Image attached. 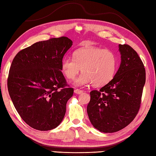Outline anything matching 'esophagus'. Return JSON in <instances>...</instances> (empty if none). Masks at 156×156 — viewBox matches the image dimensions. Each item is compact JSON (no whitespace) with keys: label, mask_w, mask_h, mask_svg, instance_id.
<instances>
[{"label":"esophagus","mask_w":156,"mask_h":156,"mask_svg":"<svg viewBox=\"0 0 156 156\" xmlns=\"http://www.w3.org/2000/svg\"><path fill=\"white\" fill-rule=\"evenodd\" d=\"M74 92H75L76 94H82L83 91V90H78V89H76L75 90H74Z\"/></svg>","instance_id":"1"}]
</instances>
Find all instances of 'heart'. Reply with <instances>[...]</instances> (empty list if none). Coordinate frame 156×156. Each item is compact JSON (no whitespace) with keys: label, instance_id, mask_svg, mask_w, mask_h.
I'll list each match as a JSON object with an SVG mask.
<instances>
[{"label":"heart","instance_id":"b5f03b06","mask_svg":"<svg viewBox=\"0 0 156 156\" xmlns=\"http://www.w3.org/2000/svg\"><path fill=\"white\" fill-rule=\"evenodd\" d=\"M117 69V58L112 51L96 47L81 48L73 53V59L64 57L61 69L64 76L73 80L80 72L83 73L75 80L78 86L92 83L101 87L110 82L114 77Z\"/></svg>","mask_w":156,"mask_h":156}]
</instances>
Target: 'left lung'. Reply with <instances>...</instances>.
<instances>
[{"mask_svg":"<svg viewBox=\"0 0 156 156\" xmlns=\"http://www.w3.org/2000/svg\"><path fill=\"white\" fill-rule=\"evenodd\" d=\"M121 63L117 73L99 90L90 92L87 107L95 128L105 133L127 126L139 112L146 82L144 66L137 52L127 44L119 45Z\"/></svg>","mask_w":156,"mask_h":156,"instance_id":"left-lung-1","label":"left lung"}]
</instances>
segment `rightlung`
<instances>
[{"label":"right lung","instance_id":"add662e5","mask_svg":"<svg viewBox=\"0 0 156 156\" xmlns=\"http://www.w3.org/2000/svg\"><path fill=\"white\" fill-rule=\"evenodd\" d=\"M72 43L65 36L37 42L12 60L9 94L21 118L32 128L50 130L63 120L73 88L67 84L61 64Z\"/></svg>","mask_w":156,"mask_h":156}]
</instances>
